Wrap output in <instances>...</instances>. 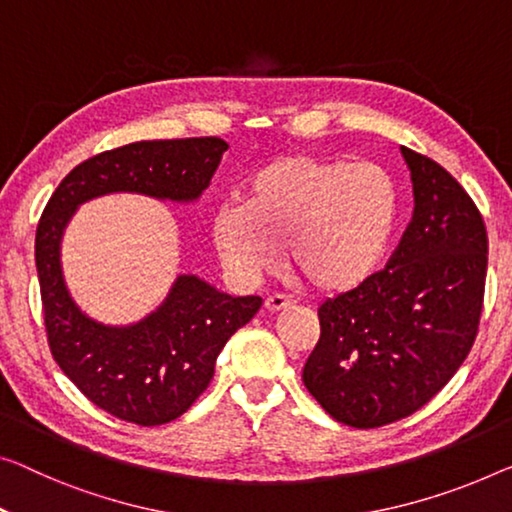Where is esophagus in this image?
Instances as JSON below:
<instances>
[{"label":"esophagus","instance_id":"esophagus-1","mask_svg":"<svg viewBox=\"0 0 512 512\" xmlns=\"http://www.w3.org/2000/svg\"><path fill=\"white\" fill-rule=\"evenodd\" d=\"M289 305H294V299H292V296H285V294H273L264 301V308L269 312L285 310V308H289Z\"/></svg>","mask_w":512,"mask_h":512}]
</instances>
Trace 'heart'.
Masks as SVG:
<instances>
[{
    "label": "heart",
    "instance_id": "obj_1",
    "mask_svg": "<svg viewBox=\"0 0 512 512\" xmlns=\"http://www.w3.org/2000/svg\"><path fill=\"white\" fill-rule=\"evenodd\" d=\"M400 220V190L377 163L285 154L259 167L241 204L213 213L211 232L225 269L253 285L282 257L317 292H349L379 269Z\"/></svg>",
    "mask_w": 512,
    "mask_h": 512
}]
</instances>
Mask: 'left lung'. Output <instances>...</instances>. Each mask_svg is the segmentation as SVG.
I'll use <instances>...</instances> for the list:
<instances>
[{
  "label": "left lung",
  "mask_w": 512,
  "mask_h": 512,
  "mask_svg": "<svg viewBox=\"0 0 512 512\" xmlns=\"http://www.w3.org/2000/svg\"><path fill=\"white\" fill-rule=\"evenodd\" d=\"M414 218L386 269L319 308L303 384L358 430L414 414L448 384L476 340L487 232L476 204L432 158L402 147Z\"/></svg>",
  "instance_id": "8db88e82"
}]
</instances>
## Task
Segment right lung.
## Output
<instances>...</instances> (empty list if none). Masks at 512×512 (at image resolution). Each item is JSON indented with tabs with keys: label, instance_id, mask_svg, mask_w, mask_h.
<instances>
[{
	"label": "right lung",
	"instance_id": "1",
	"mask_svg": "<svg viewBox=\"0 0 512 512\" xmlns=\"http://www.w3.org/2000/svg\"><path fill=\"white\" fill-rule=\"evenodd\" d=\"M227 151L220 137L144 140L103 151L66 174L36 227V271L50 352L87 398L121 421L170 423L207 391L220 349L257 315L259 296H230L181 273L165 301L140 322L91 319L68 292L61 239L80 204L137 193L190 204L209 188Z\"/></svg>",
	"mask_w": 512,
	"mask_h": 512
}]
</instances>
